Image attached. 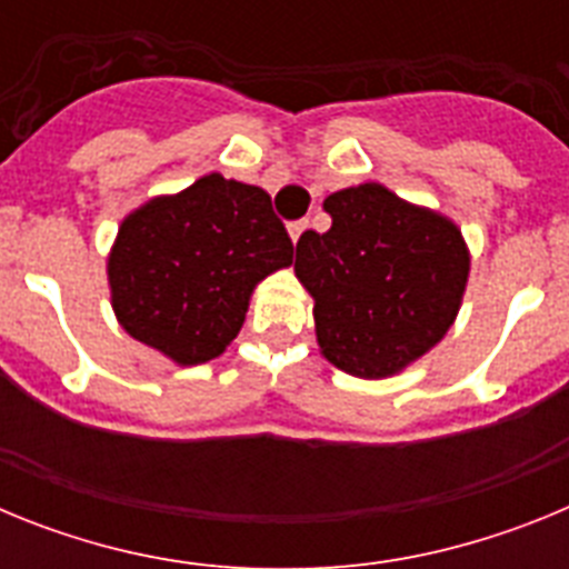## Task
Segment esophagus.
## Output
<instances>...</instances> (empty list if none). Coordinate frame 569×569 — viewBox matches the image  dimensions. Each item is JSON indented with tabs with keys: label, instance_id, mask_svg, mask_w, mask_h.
<instances>
[{
	"label": "esophagus",
	"instance_id": "esophagus-1",
	"mask_svg": "<svg viewBox=\"0 0 569 569\" xmlns=\"http://www.w3.org/2000/svg\"><path fill=\"white\" fill-rule=\"evenodd\" d=\"M310 228V222H308V219H299V222H290V239H293V241H299L301 239V233H305V230H308Z\"/></svg>",
	"mask_w": 569,
	"mask_h": 569
}]
</instances>
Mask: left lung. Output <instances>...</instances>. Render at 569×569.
Listing matches in <instances>:
<instances>
[{"instance_id":"1","label":"left lung","mask_w":569,"mask_h":569,"mask_svg":"<svg viewBox=\"0 0 569 569\" xmlns=\"http://www.w3.org/2000/svg\"><path fill=\"white\" fill-rule=\"evenodd\" d=\"M328 233L296 241V276L313 296L316 339L330 365L385 379L450 330L470 256L461 230L376 182L325 199Z\"/></svg>"}]
</instances>
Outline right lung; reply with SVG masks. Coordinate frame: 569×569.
Wrapping results in <instances>:
<instances>
[{
    "label": "right lung",
    "mask_w": 569,
    "mask_h": 569,
    "mask_svg": "<svg viewBox=\"0 0 569 569\" xmlns=\"http://www.w3.org/2000/svg\"><path fill=\"white\" fill-rule=\"evenodd\" d=\"M290 261L264 190L202 176L122 222L108 259L116 319L176 365H202L236 339L256 284Z\"/></svg>",
    "instance_id": "add662e5"
}]
</instances>
